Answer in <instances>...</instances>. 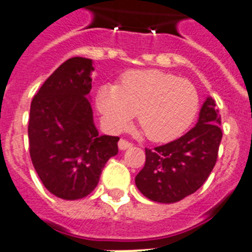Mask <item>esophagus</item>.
I'll use <instances>...</instances> for the list:
<instances>
[{"mask_svg":"<svg viewBox=\"0 0 252 252\" xmlns=\"http://www.w3.org/2000/svg\"><path fill=\"white\" fill-rule=\"evenodd\" d=\"M130 146H132V144H130V142H128V141H126V140H120V141H119V149L120 150H126V149H129Z\"/></svg>","mask_w":252,"mask_h":252,"instance_id":"esophagus-1","label":"esophagus"}]
</instances>
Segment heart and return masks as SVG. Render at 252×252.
<instances>
[{
    "label": "heart",
    "mask_w": 252,
    "mask_h": 252,
    "mask_svg": "<svg viewBox=\"0 0 252 252\" xmlns=\"http://www.w3.org/2000/svg\"><path fill=\"white\" fill-rule=\"evenodd\" d=\"M95 103L111 129L126 128L137 114L138 126L150 141L167 142L191 126L200 98L188 80L146 69L126 73L119 86H102Z\"/></svg>",
    "instance_id": "b5f03b06"
}]
</instances>
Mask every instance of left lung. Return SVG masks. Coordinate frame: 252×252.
Masks as SVG:
<instances>
[{
	"mask_svg": "<svg viewBox=\"0 0 252 252\" xmlns=\"http://www.w3.org/2000/svg\"><path fill=\"white\" fill-rule=\"evenodd\" d=\"M216 102L208 96L201 106L196 126L180 138L145 149V166L134 183L152 201L171 204L196 192L212 172L222 130Z\"/></svg>",
	"mask_w": 252,
	"mask_h": 252,
	"instance_id": "1",
	"label": "left lung"
}]
</instances>
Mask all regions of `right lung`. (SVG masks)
<instances>
[{
    "mask_svg": "<svg viewBox=\"0 0 252 252\" xmlns=\"http://www.w3.org/2000/svg\"><path fill=\"white\" fill-rule=\"evenodd\" d=\"M93 60L72 57L47 78L30 108V156L51 193L78 200L94 191L119 137L99 134L90 102Z\"/></svg>",
    "mask_w": 252,
    "mask_h": 252,
    "instance_id": "1",
    "label": "right lung"
}]
</instances>
